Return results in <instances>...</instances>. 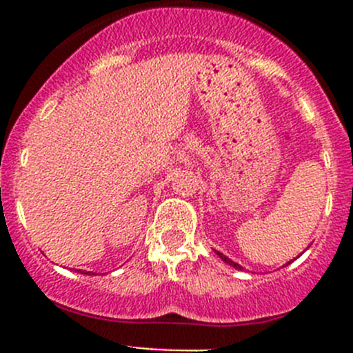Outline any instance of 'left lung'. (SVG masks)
Wrapping results in <instances>:
<instances>
[{"label":"left lung","instance_id":"obj_1","mask_svg":"<svg viewBox=\"0 0 353 353\" xmlns=\"http://www.w3.org/2000/svg\"><path fill=\"white\" fill-rule=\"evenodd\" d=\"M215 252H216V256H219V258L222 259L223 263H227V265H230V266H232V268H236V270H244L243 266L239 265V263L232 261V259H230V258H227V256H225V254H222V252H220V251H215ZM301 254H302V252H301ZM287 265H290V263H287ZM287 265H283V266H287Z\"/></svg>","mask_w":353,"mask_h":353}]
</instances>
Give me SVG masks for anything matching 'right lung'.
Listing matches in <instances>:
<instances>
[{
    "mask_svg": "<svg viewBox=\"0 0 353 353\" xmlns=\"http://www.w3.org/2000/svg\"><path fill=\"white\" fill-rule=\"evenodd\" d=\"M78 272H80V273H81V270H78ZM85 273H88V275H90V273H92V272H85ZM85 273H83V275H85Z\"/></svg>",
    "mask_w": 353,
    "mask_h": 353,
    "instance_id": "obj_1",
    "label": "right lung"
}]
</instances>
